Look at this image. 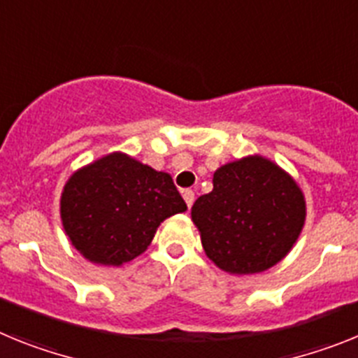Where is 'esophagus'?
Returning a JSON list of instances; mask_svg holds the SVG:
<instances>
[{
    "label": "esophagus",
    "mask_w": 358,
    "mask_h": 358,
    "mask_svg": "<svg viewBox=\"0 0 358 358\" xmlns=\"http://www.w3.org/2000/svg\"><path fill=\"white\" fill-rule=\"evenodd\" d=\"M182 199H185L186 206L192 208V204H194V201H195L194 189H182Z\"/></svg>",
    "instance_id": "1"
}]
</instances>
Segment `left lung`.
I'll return each mask as SVG.
<instances>
[{"instance_id":"obj_1","label":"left lung","mask_w":358,"mask_h":358,"mask_svg":"<svg viewBox=\"0 0 358 358\" xmlns=\"http://www.w3.org/2000/svg\"><path fill=\"white\" fill-rule=\"evenodd\" d=\"M192 220L206 256L224 273H264L301 235L305 194L280 164L245 156L215 170L213 189L195 201Z\"/></svg>"}]
</instances>
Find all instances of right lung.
Returning a JSON list of instances; mask_svg holds the SVG:
<instances>
[{"label": "right lung", "instance_id": "right-lung-1", "mask_svg": "<svg viewBox=\"0 0 358 358\" xmlns=\"http://www.w3.org/2000/svg\"><path fill=\"white\" fill-rule=\"evenodd\" d=\"M186 211L172 176L125 152L75 170L61 194V220L85 260L122 267L147 251L163 220Z\"/></svg>", "mask_w": 358, "mask_h": 358}]
</instances>
